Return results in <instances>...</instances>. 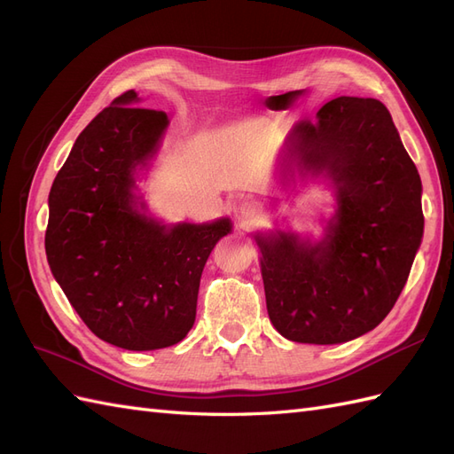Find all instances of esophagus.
Masks as SVG:
<instances>
[{"label": "esophagus", "mask_w": 454, "mask_h": 454, "mask_svg": "<svg viewBox=\"0 0 454 454\" xmlns=\"http://www.w3.org/2000/svg\"><path fill=\"white\" fill-rule=\"evenodd\" d=\"M259 212H261V208H259V204H257L255 200H248V199L240 200V204H239V214H240V217H244V219H254Z\"/></svg>", "instance_id": "esophagus-1"}]
</instances>
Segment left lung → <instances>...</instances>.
Returning a JSON list of instances; mask_svg holds the SVG:
<instances>
[{"instance_id":"obj_1","label":"left lung","mask_w":454,"mask_h":454,"mask_svg":"<svg viewBox=\"0 0 454 454\" xmlns=\"http://www.w3.org/2000/svg\"><path fill=\"white\" fill-rule=\"evenodd\" d=\"M316 117L290 134L280 172L332 180L337 212L325 239L277 231L255 240L277 332L337 345L375 329L400 297L422 240V184L382 102L339 96Z\"/></svg>"}]
</instances>
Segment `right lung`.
I'll list each match as a JSON object with an SVG mask.
<instances>
[{"mask_svg": "<svg viewBox=\"0 0 454 454\" xmlns=\"http://www.w3.org/2000/svg\"><path fill=\"white\" fill-rule=\"evenodd\" d=\"M122 92L77 140L49 193L45 252L81 320L127 350L167 348L195 324L202 269L231 219L162 225L136 197L168 127L157 109Z\"/></svg>", "mask_w": 454, "mask_h": 454, "instance_id": "obj_1", "label": "right lung"}]
</instances>
